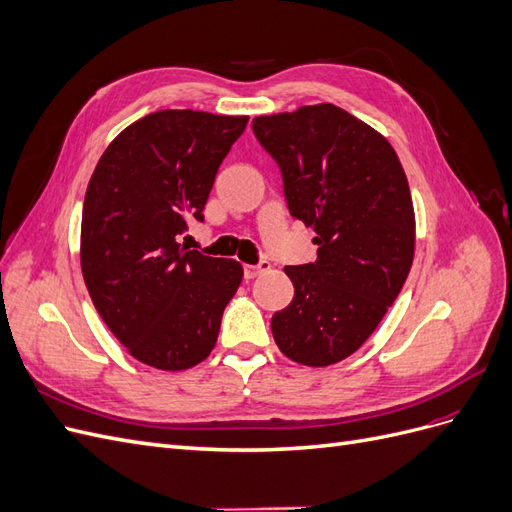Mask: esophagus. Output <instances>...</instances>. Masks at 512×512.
I'll return each instance as SVG.
<instances>
[{
    "label": "esophagus",
    "mask_w": 512,
    "mask_h": 512,
    "mask_svg": "<svg viewBox=\"0 0 512 512\" xmlns=\"http://www.w3.org/2000/svg\"><path fill=\"white\" fill-rule=\"evenodd\" d=\"M271 269V265L267 260H260V262H256V265H245L243 267V275H245V280H254L256 275H260L262 271H269Z\"/></svg>",
    "instance_id": "esophagus-1"
}]
</instances>
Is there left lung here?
<instances>
[{
  "label": "left lung",
  "mask_w": 512,
  "mask_h": 512,
  "mask_svg": "<svg viewBox=\"0 0 512 512\" xmlns=\"http://www.w3.org/2000/svg\"><path fill=\"white\" fill-rule=\"evenodd\" d=\"M292 218L312 226L316 262L286 267L294 299L271 318L277 348L309 367L359 350L401 292L414 258V207L395 149L335 104L256 117Z\"/></svg>",
  "instance_id": "8db88e82"
}]
</instances>
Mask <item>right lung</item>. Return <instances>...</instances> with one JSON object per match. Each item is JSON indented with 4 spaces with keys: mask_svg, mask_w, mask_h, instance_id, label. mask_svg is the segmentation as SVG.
<instances>
[{
    "mask_svg": "<svg viewBox=\"0 0 512 512\" xmlns=\"http://www.w3.org/2000/svg\"><path fill=\"white\" fill-rule=\"evenodd\" d=\"M247 117L158 111L106 147L89 179L81 269L106 327L145 365L181 371L205 361L243 280L230 258L185 250L203 222L215 175Z\"/></svg>",
    "mask_w": 512,
    "mask_h": 512,
    "instance_id": "add662e5",
    "label": "right lung"
}]
</instances>
